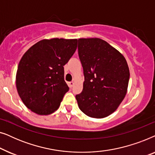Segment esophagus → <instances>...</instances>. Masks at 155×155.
<instances>
[{
	"label": "esophagus",
	"instance_id": "obj_1",
	"mask_svg": "<svg viewBox=\"0 0 155 155\" xmlns=\"http://www.w3.org/2000/svg\"><path fill=\"white\" fill-rule=\"evenodd\" d=\"M73 85H74V82H68V86H69L71 88L73 87Z\"/></svg>",
	"mask_w": 155,
	"mask_h": 155
}]
</instances>
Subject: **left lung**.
I'll list each match as a JSON object with an SVG mask.
<instances>
[{
  "mask_svg": "<svg viewBox=\"0 0 155 155\" xmlns=\"http://www.w3.org/2000/svg\"><path fill=\"white\" fill-rule=\"evenodd\" d=\"M78 54L84 76L82 92L75 96L78 107L91 118L107 117L118 109L128 90L126 58L99 38L78 39Z\"/></svg>",
  "mask_w": 155,
  "mask_h": 155,
  "instance_id": "obj_1",
  "label": "left lung"
}]
</instances>
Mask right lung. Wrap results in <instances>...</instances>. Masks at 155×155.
I'll list each match as a JSON object with an SVG mask.
<instances>
[{
    "instance_id": "right-lung-1",
    "label": "right lung",
    "mask_w": 155,
    "mask_h": 155,
    "mask_svg": "<svg viewBox=\"0 0 155 155\" xmlns=\"http://www.w3.org/2000/svg\"><path fill=\"white\" fill-rule=\"evenodd\" d=\"M78 39L53 38L31 46L21 58L16 87L24 104L38 115H49L69 90L64 68L77 49Z\"/></svg>"
}]
</instances>
